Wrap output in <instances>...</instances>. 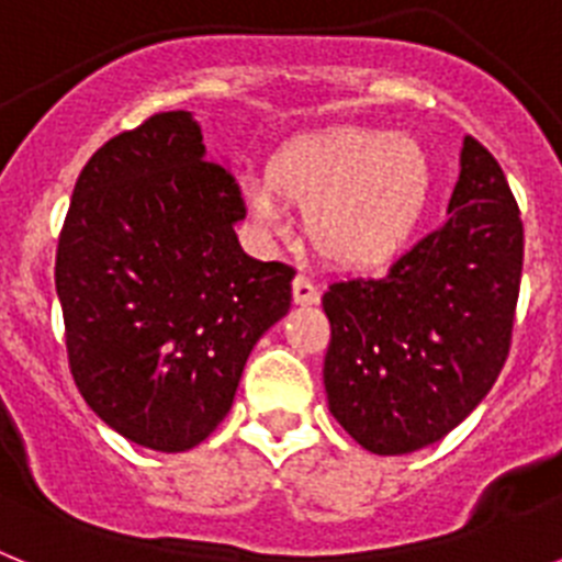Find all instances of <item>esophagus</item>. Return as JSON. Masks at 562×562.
I'll return each instance as SVG.
<instances>
[{"instance_id":"esophagus-1","label":"esophagus","mask_w":562,"mask_h":562,"mask_svg":"<svg viewBox=\"0 0 562 562\" xmlns=\"http://www.w3.org/2000/svg\"><path fill=\"white\" fill-rule=\"evenodd\" d=\"M292 301H295L297 306H315L317 301H321V290H317L306 276H297L295 281H292Z\"/></svg>"}]
</instances>
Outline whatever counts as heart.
I'll use <instances>...</instances> for the list:
<instances>
[{"label":"heart","instance_id":"b5f03b06","mask_svg":"<svg viewBox=\"0 0 562 562\" xmlns=\"http://www.w3.org/2000/svg\"><path fill=\"white\" fill-rule=\"evenodd\" d=\"M430 193L428 154L414 137L337 126L290 143L270 182L247 177L241 196L258 227L286 233L284 202L304 207L312 245L340 267H374L408 245Z\"/></svg>","mask_w":562,"mask_h":562}]
</instances>
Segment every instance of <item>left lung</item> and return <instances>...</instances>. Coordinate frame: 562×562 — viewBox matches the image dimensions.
Segmentation results:
<instances>
[{"label": "left lung", "instance_id": "8db88e82", "mask_svg": "<svg viewBox=\"0 0 562 562\" xmlns=\"http://www.w3.org/2000/svg\"><path fill=\"white\" fill-rule=\"evenodd\" d=\"M524 222L498 160L464 137L439 231L382 278L326 290L329 411L376 456L428 448L490 394L509 355Z\"/></svg>", "mask_w": 562, "mask_h": 562}]
</instances>
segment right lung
Returning a JSON list of instances; mask_svg holds the SVG:
<instances>
[{"instance_id": "add662e5", "label": "right lung", "mask_w": 562, "mask_h": 562, "mask_svg": "<svg viewBox=\"0 0 562 562\" xmlns=\"http://www.w3.org/2000/svg\"><path fill=\"white\" fill-rule=\"evenodd\" d=\"M245 213L182 109L103 143L78 177L56 252L69 371L140 448L205 441L258 337L290 312L295 270L241 250Z\"/></svg>"}]
</instances>
